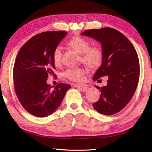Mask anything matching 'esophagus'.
<instances>
[{"label":"esophagus","mask_w":152,"mask_h":152,"mask_svg":"<svg viewBox=\"0 0 152 152\" xmlns=\"http://www.w3.org/2000/svg\"><path fill=\"white\" fill-rule=\"evenodd\" d=\"M73 86H74V87H78V88H79V87H80V88H83V90H84V91H86L87 88H88V85L84 84H75Z\"/></svg>","instance_id":"1"}]
</instances>
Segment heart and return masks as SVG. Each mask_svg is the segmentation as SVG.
I'll return each instance as SVG.
<instances>
[{
	"instance_id": "1",
	"label": "heart",
	"mask_w": 152,
	"mask_h": 152,
	"mask_svg": "<svg viewBox=\"0 0 152 152\" xmlns=\"http://www.w3.org/2000/svg\"><path fill=\"white\" fill-rule=\"evenodd\" d=\"M66 44L80 54V59L87 66L91 68L98 66L102 61V52L101 49L96 45L89 46V43L86 39L81 37H74L67 41ZM61 48L57 46L53 52V62L58 65L61 61ZM86 70L82 67L69 68L63 72V75L66 79L74 81L81 82L84 80Z\"/></svg>"
}]
</instances>
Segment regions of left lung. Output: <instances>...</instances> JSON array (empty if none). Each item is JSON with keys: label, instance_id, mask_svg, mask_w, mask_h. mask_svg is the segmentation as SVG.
Segmentation results:
<instances>
[{"label": "left lung", "instance_id": "8db88e82", "mask_svg": "<svg viewBox=\"0 0 152 152\" xmlns=\"http://www.w3.org/2000/svg\"><path fill=\"white\" fill-rule=\"evenodd\" d=\"M81 35L102 44V64L93 80L99 81L106 75L108 77L107 86H96L101 94L93 108L106 115L115 114L129 102L138 84L140 62L136 50L125 35L110 27L86 30Z\"/></svg>", "mask_w": 152, "mask_h": 152}]
</instances>
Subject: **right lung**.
Returning <instances> with one entry per match:
<instances>
[{
    "label": "right lung",
    "instance_id": "obj_1",
    "mask_svg": "<svg viewBox=\"0 0 152 152\" xmlns=\"http://www.w3.org/2000/svg\"><path fill=\"white\" fill-rule=\"evenodd\" d=\"M66 34L53 31L36 35L23 45L16 58L13 79L16 96L23 107L34 116L52 114L71 87L60 83L51 89L46 82L55 69L53 50Z\"/></svg>",
    "mask_w": 152,
    "mask_h": 152
}]
</instances>
